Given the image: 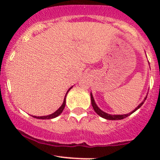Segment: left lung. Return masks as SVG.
<instances>
[{"mask_svg": "<svg viewBox=\"0 0 160 160\" xmlns=\"http://www.w3.org/2000/svg\"><path fill=\"white\" fill-rule=\"evenodd\" d=\"M90 98H91L92 107H93V110H94L95 112H96L97 114H98V115L101 116V117L103 118L107 119V120H121V119L125 118H127L128 116H129L130 114H132V113L135 112V111L138 110V109L139 108L141 107V106L143 104H144L145 101H146V98H147V95H146V97L144 98V100L142 101V103H140V104H138V106L135 109V110L131 111L130 113H128V114H108V113L104 112V111H103L102 110H101V109H100L99 108H98V106L97 105V104L95 103L94 99H93V94H92L91 93H90Z\"/></svg>", "mask_w": 160, "mask_h": 160, "instance_id": "1", "label": "left lung"}]
</instances>
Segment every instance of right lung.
Returning <instances> with one entry per match:
<instances>
[{"label":"right lung","mask_w":160,"mask_h":160,"mask_svg":"<svg viewBox=\"0 0 160 160\" xmlns=\"http://www.w3.org/2000/svg\"><path fill=\"white\" fill-rule=\"evenodd\" d=\"M72 88V87H71L70 89L67 90V93H66V95H65V98H64L63 102H62V105H61L60 107H59V108L58 109L57 111H56L54 113H52V114H49V115H46V116H38V117H37V116H32V117L35 118H38V119H52V118H54L58 117V116H59V114H60L62 112V111H63L64 108H65V105H66V98H67V93H68V92L70 91V89H71V88Z\"/></svg>","instance_id":"1"}]
</instances>
